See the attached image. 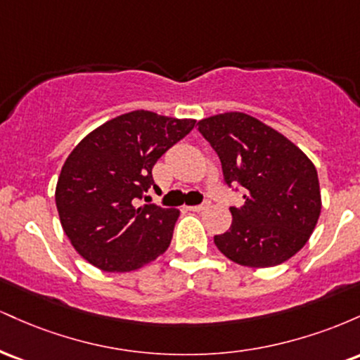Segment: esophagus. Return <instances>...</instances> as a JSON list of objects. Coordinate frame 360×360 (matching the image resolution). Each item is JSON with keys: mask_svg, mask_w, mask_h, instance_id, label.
Here are the masks:
<instances>
[{"mask_svg": "<svg viewBox=\"0 0 360 360\" xmlns=\"http://www.w3.org/2000/svg\"><path fill=\"white\" fill-rule=\"evenodd\" d=\"M208 201H206V203H203V205H194V206H186V208L189 210V212H203L205 208H208Z\"/></svg>", "mask_w": 360, "mask_h": 360, "instance_id": "obj_1", "label": "esophagus"}]
</instances>
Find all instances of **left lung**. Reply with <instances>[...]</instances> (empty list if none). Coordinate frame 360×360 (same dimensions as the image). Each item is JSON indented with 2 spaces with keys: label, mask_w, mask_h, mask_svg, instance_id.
Wrapping results in <instances>:
<instances>
[{
  "label": "left lung",
  "mask_w": 360,
  "mask_h": 360,
  "mask_svg": "<svg viewBox=\"0 0 360 360\" xmlns=\"http://www.w3.org/2000/svg\"><path fill=\"white\" fill-rule=\"evenodd\" d=\"M198 130L220 157L226 184L243 188V205L230 208L232 226L214 235V245L243 267L286 262L320 218L315 164L278 130L240 111L200 120Z\"/></svg>",
  "instance_id": "left-lung-1"
}]
</instances>
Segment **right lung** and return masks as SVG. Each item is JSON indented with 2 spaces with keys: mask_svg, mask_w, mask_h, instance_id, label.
Here are the masks:
<instances>
[{
  "mask_svg": "<svg viewBox=\"0 0 360 360\" xmlns=\"http://www.w3.org/2000/svg\"><path fill=\"white\" fill-rule=\"evenodd\" d=\"M196 120L135 110L111 118L74 147L60 169V225L82 259L106 272L140 269L167 250L179 210L140 205L160 155Z\"/></svg>",
  "mask_w": 360,
  "mask_h": 360,
  "instance_id": "1",
  "label": "right lung"
}]
</instances>
